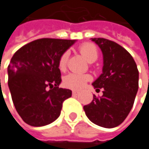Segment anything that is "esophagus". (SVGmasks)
Masks as SVG:
<instances>
[{
    "instance_id": "1",
    "label": "esophagus",
    "mask_w": 149,
    "mask_h": 149,
    "mask_svg": "<svg viewBox=\"0 0 149 149\" xmlns=\"http://www.w3.org/2000/svg\"><path fill=\"white\" fill-rule=\"evenodd\" d=\"M78 93H79V91H72V95H73V96L77 95Z\"/></svg>"
}]
</instances>
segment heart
Here are the masks:
<instances>
[{"label":"heart","mask_w":149,"mask_h":149,"mask_svg":"<svg viewBox=\"0 0 149 149\" xmlns=\"http://www.w3.org/2000/svg\"><path fill=\"white\" fill-rule=\"evenodd\" d=\"M81 54L85 58L89 63H93L97 59L98 52L97 49L93 44L85 43L79 47ZM68 52H64L58 60V68L60 71H65L66 69L68 61ZM91 80V76L82 73H69L64 77V84L66 87L72 90H79L84 86V84Z\"/></svg>","instance_id":"1"}]
</instances>
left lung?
<instances>
[{"label":"left lung","instance_id":"1","mask_svg":"<svg viewBox=\"0 0 149 149\" xmlns=\"http://www.w3.org/2000/svg\"><path fill=\"white\" fill-rule=\"evenodd\" d=\"M103 53V72L93 83L96 91L103 89L84 109L93 123L107 129L120 125L130 112L138 91L139 72L133 57L123 46L104 38L91 39Z\"/></svg>","mask_w":149,"mask_h":149}]
</instances>
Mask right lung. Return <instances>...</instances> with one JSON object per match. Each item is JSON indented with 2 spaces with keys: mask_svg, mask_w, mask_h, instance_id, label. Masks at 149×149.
Returning <instances> with one entry per match:
<instances>
[{
  "mask_svg": "<svg viewBox=\"0 0 149 149\" xmlns=\"http://www.w3.org/2000/svg\"><path fill=\"white\" fill-rule=\"evenodd\" d=\"M76 40L40 39L19 48L8 67V88L22 120L33 127L54 122L72 91L59 88L58 60Z\"/></svg>",
  "mask_w": 149,
  "mask_h": 149,
  "instance_id": "right-lung-1",
  "label": "right lung"
}]
</instances>
